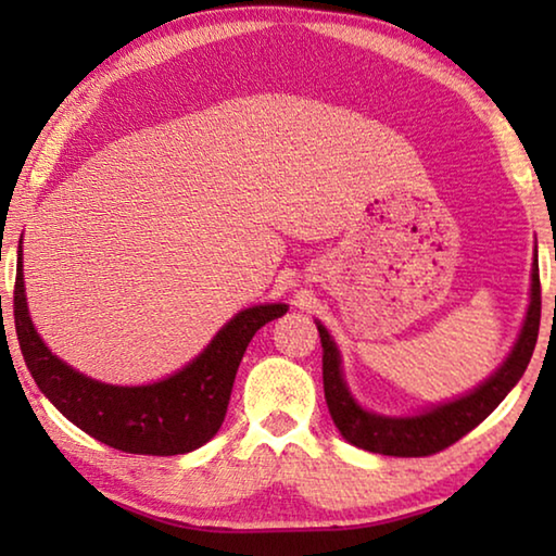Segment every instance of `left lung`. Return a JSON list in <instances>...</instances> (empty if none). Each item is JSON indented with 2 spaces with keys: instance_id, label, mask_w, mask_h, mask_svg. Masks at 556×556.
<instances>
[{
  "instance_id": "left-lung-1",
  "label": "left lung",
  "mask_w": 556,
  "mask_h": 556,
  "mask_svg": "<svg viewBox=\"0 0 556 556\" xmlns=\"http://www.w3.org/2000/svg\"><path fill=\"white\" fill-rule=\"evenodd\" d=\"M540 314V265L538 255H534L530 306H527L522 331L517 336V343L513 345L507 361L483 384H478L473 392H468L454 402L439 404L434 409L421 412L417 417H382V414L363 409L345 388L341 372V353H338L333 338L328 336L321 324H316L324 348L326 404L338 431L353 446L382 456H431L448 448L451 444H456L460 437H466L470 429L481 425L488 414L505 400V394L515 388L517 380L522 378L527 363L532 357L534 343H538Z\"/></svg>"
}]
</instances>
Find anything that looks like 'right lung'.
<instances>
[{
    "label": "right lung",
    "instance_id": "right-lung-1",
    "mask_svg": "<svg viewBox=\"0 0 556 556\" xmlns=\"http://www.w3.org/2000/svg\"><path fill=\"white\" fill-rule=\"evenodd\" d=\"M287 304H260L232 316L203 353L172 378L139 388L105 384L55 357L29 318L24 294L22 244L14 281L18 348L39 390L65 419L125 454L176 456L211 441L228 412L235 372L262 326L287 314Z\"/></svg>",
    "mask_w": 556,
    "mask_h": 556
}]
</instances>
